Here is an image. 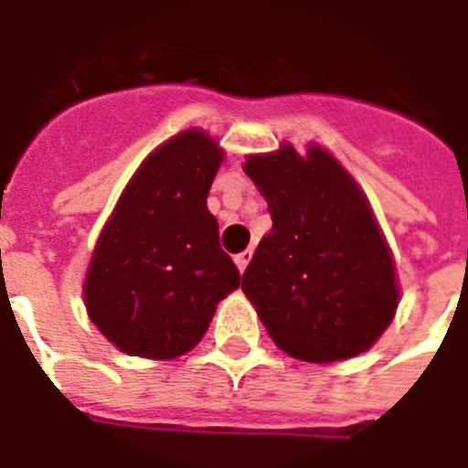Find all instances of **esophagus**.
I'll use <instances>...</instances> for the list:
<instances>
[{
    "label": "esophagus",
    "instance_id": "34e87169",
    "mask_svg": "<svg viewBox=\"0 0 468 468\" xmlns=\"http://www.w3.org/2000/svg\"><path fill=\"white\" fill-rule=\"evenodd\" d=\"M251 254H254V251H251V249H247V251H241V254H237V259H234L239 266V271L241 273H244V269H247L249 261H251Z\"/></svg>",
    "mask_w": 468,
    "mask_h": 468
}]
</instances>
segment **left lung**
Instances as JSON below:
<instances>
[{"label": "left lung", "instance_id": "obj_1", "mask_svg": "<svg viewBox=\"0 0 468 468\" xmlns=\"http://www.w3.org/2000/svg\"><path fill=\"white\" fill-rule=\"evenodd\" d=\"M244 170L269 202L241 288L273 343L296 360L338 363L365 353L397 308L395 263L355 180L325 150L283 145Z\"/></svg>", "mask_w": 468, "mask_h": 468}]
</instances>
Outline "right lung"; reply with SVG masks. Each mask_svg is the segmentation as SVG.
<instances>
[{
	"mask_svg": "<svg viewBox=\"0 0 468 468\" xmlns=\"http://www.w3.org/2000/svg\"><path fill=\"white\" fill-rule=\"evenodd\" d=\"M219 163L209 135L185 130L140 165L105 224L83 298L90 321L122 353L153 360L187 353L241 283L207 209Z\"/></svg>",
	"mask_w": 468,
	"mask_h": 468,
	"instance_id": "obj_1",
	"label": "right lung"
}]
</instances>
